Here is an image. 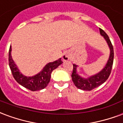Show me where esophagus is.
<instances>
[{"label":"esophagus","instance_id":"obj_1","mask_svg":"<svg viewBox=\"0 0 123 123\" xmlns=\"http://www.w3.org/2000/svg\"><path fill=\"white\" fill-rule=\"evenodd\" d=\"M62 59H63V61H68V60H69L70 55H68V54H65V55H64L62 56Z\"/></svg>","mask_w":123,"mask_h":123}]
</instances>
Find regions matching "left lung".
Wrapping results in <instances>:
<instances>
[{
    "instance_id": "8db88e82",
    "label": "left lung",
    "mask_w": 123,
    "mask_h": 123,
    "mask_svg": "<svg viewBox=\"0 0 123 123\" xmlns=\"http://www.w3.org/2000/svg\"><path fill=\"white\" fill-rule=\"evenodd\" d=\"M99 31H100V34L103 36L108 45L109 49H110V55H109V59L107 60L105 66L103 67V69L97 74L89 76L86 78L82 77L78 74L77 68L78 66L75 64H73V71H72V76H71L72 80L74 85L78 88L82 90L90 91L98 87L99 86L101 85L108 79L109 76L111 74L112 66L113 63V47L107 33L100 28H99Z\"/></svg>"
}]
</instances>
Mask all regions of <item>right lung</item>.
Instances as JSON below:
<instances>
[{"instance_id":"obj_1","label":"right lung","mask_w":123,"mask_h":123,"mask_svg":"<svg viewBox=\"0 0 123 123\" xmlns=\"http://www.w3.org/2000/svg\"><path fill=\"white\" fill-rule=\"evenodd\" d=\"M11 51L12 48L10 45L8 55V61L10 68L12 71L13 76L18 84L33 92L41 90L46 88L50 82L51 73L53 70L56 69L59 65L62 63L61 58H60L55 61L47 63L43 67V69L37 74L32 76H26L22 74L16 64H15L11 55Z\"/></svg>"}]
</instances>
